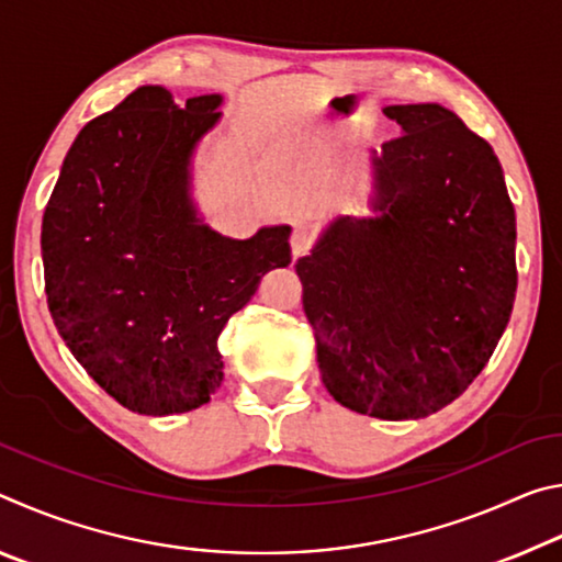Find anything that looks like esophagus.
Here are the masks:
<instances>
[{
  "instance_id": "1",
  "label": "esophagus",
  "mask_w": 562,
  "mask_h": 562,
  "mask_svg": "<svg viewBox=\"0 0 562 562\" xmlns=\"http://www.w3.org/2000/svg\"><path fill=\"white\" fill-rule=\"evenodd\" d=\"M312 243H315V233L310 231L307 225H294L292 231V237H290V245H292V255L294 258H300V255H304L312 247Z\"/></svg>"
}]
</instances>
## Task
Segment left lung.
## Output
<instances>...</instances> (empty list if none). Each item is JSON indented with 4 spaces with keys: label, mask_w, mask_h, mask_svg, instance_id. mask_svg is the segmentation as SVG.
Masks as SVG:
<instances>
[{
    "label": "left lung",
    "mask_w": 562,
    "mask_h": 562,
    "mask_svg": "<svg viewBox=\"0 0 562 562\" xmlns=\"http://www.w3.org/2000/svg\"><path fill=\"white\" fill-rule=\"evenodd\" d=\"M374 217L339 215L297 260L322 382L386 422L459 398L516 300V211L493 148L439 103L386 106Z\"/></svg>",
    "instance_id": "8db88e82"
}]
</instances>
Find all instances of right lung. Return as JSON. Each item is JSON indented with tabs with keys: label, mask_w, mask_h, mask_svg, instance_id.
Returning a JSON list of instances; mask_svg holds the SVG:
<instances>
[{
	"label": "right lung",
	"mask_w": 562,
	"mask_h": 562,
	"mask_svg": "<svg viewBox=\"0 0 562 562\" xmlns=\"http://www.w3.org/2000/svg\"><path fill=\"white\" fill-rule=\"evenodd\" d=\"M221 93L180 109L140 87L89 121L42 223L46 304L66 347L128 412L183 414L223 382L217 337L265 272L288 268L290 225L233 240L190 198V158Z\"/></svg>",
	"instance_id": "right-lung-1"
}]
</instances>
